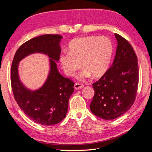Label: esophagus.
I'll return each mask as SVG.
<instances>
[{
	"label": "esophagus",
	"mask_w": 152,
	"mask_h": 152,
	"mask_svg": "<svg viewBox=\"0 0 152 152\" xmlns=\"http://www.w3.org/2000/svg\"><path fill=\"white\" fill-rule=\"evenodd\" d=\"M84 85H83L82 84H80V83H75V85H74V88L75 90H78L83 88Z\"/></svg>",
	"instance_id": "1"
}]
</instances>
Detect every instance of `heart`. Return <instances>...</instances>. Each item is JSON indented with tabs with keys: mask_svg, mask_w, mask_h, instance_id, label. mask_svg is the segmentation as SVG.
<instances>
[{
	"mask_svg": "<svg viewBox=\"0 0 152 152\" xmlns=\"http://www.w3.org/2000/svg\"><path fill=\"white\" fill-rule=\"evenodd\" d=\"M113 56V45L106 37L89 36L74 39L69 45V52L60 55L59 61L65 73L73 76L81 66V80L103 76L107 72Z\"/></svg>",
	"mask_w": 152,
	"mask_h": 152,
	"instance_id": "heart-1",
	"label": "heart"
}]
</instances>
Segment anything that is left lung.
Segmentation results:
<instances>
[{
    "mask_svg": "<svg viewBox=\"0 0 152 152\" xmlns=\"http://www.w3.org/2000/svg\"><path fill=\"white\" fill-rule=\"evenodd\" d=\"M115 56L106 74L92 84L94 90L90 105L94 115L106 120L126 113L135 100L138 85L137 57L131 44L115 33Z\"/></svg>",
    "mask_w": 152,
    "mask_h": 152,
    "instance_id": "obj_1",
    "label": "left lung"
}]
</instances>
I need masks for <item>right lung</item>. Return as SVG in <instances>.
Here are the masks:
<instances>
[{
    "label": "right lung",
    "instance_id": "obj_1",
    "mask_svg": "<svg viewBox=\"0 0 152 152\" xmlns=\"http://www.w3.org/2000/svg\"><path fill=\"white\" fill-rule=\"evenodd\" d=\"M62 36L44 35L33 38L20 46L12 61L10 79L14 98L21 110L30 119L40 125H53L66 115L69 98L74 92V83L59 73L56 62L61 53ZM35 53L47 55L50 70L46 81L39 89L32 91L20 82L18 73L19 61Z\"/></svg>",
    "mask_w": 152,
    "mask_h": 152
}]
</instances>
